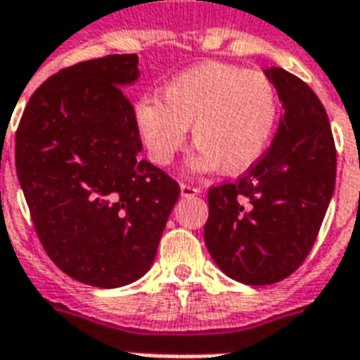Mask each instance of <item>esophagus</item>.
Here are the masks:
<instances>
[{"instance_id": "obj_1", "label": "esophagus", "mask_w": 360, "mask_h": 360, "mask_svg": "<svg viewBox=\"0 0 360 360\" xmlns=\"http://www.w3.org/2000/svg\"><path fill=\"white\" fill-rule=\"evenodd\" d=\"M200 194V188L194 185H188V183H181V196L188 198V196H198Z\"/></svg>"}]
</instances>
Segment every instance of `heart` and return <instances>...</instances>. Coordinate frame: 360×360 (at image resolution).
I'll return each mask as SVG.
<instances>
[{
  "label": "heart",
  "instance_id": "obj_1",
  "mask_svg": "<svg viewBox=\"0 0 360 360\" xmlns=\"http://www.w3.org/2000/svg\"><path fill=\"white\" fill-rule=\"evenodd\" d=\"M160 98H141L134 108L136 129L158 166L174 162L192 127L198 146L188 164L192 172L243 174L262 160L278 123L271 80L237 65H196L172 78Z\"/></svg>",
  "mask_w": 360,
  "mask_h": 360
}]
</instances>
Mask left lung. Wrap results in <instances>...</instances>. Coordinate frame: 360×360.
Segmentation results:
<instances>
[{
  "instance_id": "1",
  "label": "left lung",
  "mask_w": 360,
  "mask_h": 360,
  "mask_svg": "<svg viewBox=\"0 0 360 360\" xmlns=\"http://www.w3.org/2000/svg\"><path fill=\"white\" fill-rule=\"evenodd\" d=\"M284 114L263 158L213 186L203 230L220 271L248 285L288 278L314 246L335 192L336 149L318 95L280 67L263 70Z\"/></svg>"
}]
</instances>
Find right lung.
Instances as JSON below:
<instances>
[{"label": "right lung", "instance_id": "right-lung-1", "mask_svg": "<svg viewBox=\"0 0 360 360\" xmlns=\"http://www.w3.org/2000/svg\"><path fill=\"white\" fill-rule=\"evenodd\" d=\"M136 53L82 61L50 76L16 130V174L39 239L70 278L121 288L157 256L179 185L140 160L134 108L121 87Z\"/></svg>", "mask_w": 360, "mask_h": 360}]
</instances>
